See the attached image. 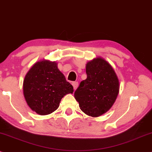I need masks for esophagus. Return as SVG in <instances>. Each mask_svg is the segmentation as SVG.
Instances as JSON below:
<instances>
[{"mask_svg":"<svg viewBox=\"0 0 152 152\" xmlns=\"http://www.w3.org/2000/svg\"><path fill=\"white\" fill-rule=\"evenodd\" d=\"M72 86H74V90H76V88H77L78 86V82L75 81V82H72Z\"/></svg>","mask_w":152,"mask_h":152,"instance_id":"esophagus-1","label":"esophagus"}]
</instances>
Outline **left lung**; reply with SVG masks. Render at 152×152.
<instances>
[{
  "instance_id": "left-lung-1",
  "label": "left lung",
  "mask_w": 152,
  "mask_h": 152,
  "mask_svg": "<svg viewBox=\"0 0 152 152\" xmlns=\"http://www.w3.org/2000/svg\"><path fill=\"white\" fill-rule=\"evenodd\" d=\"M87 78L74 93L79 107L87 115L97 118L112 107L120 90V82L113 66L98 56L87 62Z\"/></svg>"
}]
</instances>
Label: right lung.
<instances>
[{
	"mask_svg": "<svg viewBox=\"0 0 152 152\" xmlns=\"http://www.w3.org/2000/svg\"><path fill=\"white\" fill-rule=\"evenodd\" d=\"M74 88L66 80L57 63L43 59L31 67L23 81V95L27 105L40 115L54 112L61 98L73 94Z\"/></svg>",
	"mask_w": 152,
	"mask_h": 152,
	"instance_id": "obj_1",
	"label": "right lung"
}]
</instances>
